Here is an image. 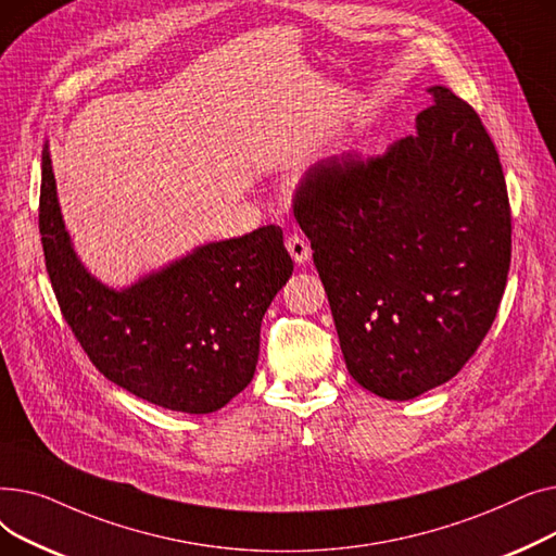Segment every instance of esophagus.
<instances>
[{
    "instance_id": "esophagus-1",
    "label": "esophagus",
    "mask_w": 556,
    "mask_h": 556,
    "mask_svg": "<svg viewBox=\"0 0 556 556\" xmlns=\"http://www.w3.org/2000/svg\"><path fill=\"white\" fill-rule=\"evenodd\" d=\"M286 248L295 263H306L311 258V245L300 237V233H290V237H286Z\"/></svg>"
}]
</instances>
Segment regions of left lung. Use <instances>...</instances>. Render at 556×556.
Instances as JSON below:
<instances>
[{
	"instance_id": "obj_1",
	"label": "left lung",
	"mask_w": 556,
	"mask_h": 556,
	"mask_svg": "<svg viewBox=\"0 0 556 556\" xmlns=\"http://www.w3.org/2000/svg\"><path fill=\"white\" fill-rule=\"evenodd\" d=\"M388 153L317 162L293 212L354 381L415 399L466 365L498 313L511 212L498 151L448 87Z\"/></svg>"
}]
</instances>
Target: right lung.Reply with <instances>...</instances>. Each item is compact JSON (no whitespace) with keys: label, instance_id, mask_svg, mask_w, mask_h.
<instances>
[{"label":"right lung","instance_id":"1","mask_svg":"<svg viewBox=\"0 0 556 556\" xmlns=\"http://www.w3.org/2000/svg\"><path fill=\"white\" fill-rule=\"evenodd\" d=\"M40 233L65 323L108 381L189 415L216 413L250 386L261 319L293 275L281 227L200 245L128 288H108L74 252L45 146Z\"/></svg>","mask_w":556,"mask_h":556}]
</instances>
